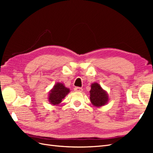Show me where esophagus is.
<instances>
[{"mask_svg": "<svg viewBox=\"0 0 153 153\" xmlns=\"http://www.w3.org/2000/svg\"><path fill=\"white\" fill-rule=\"evenodd\" d=\"M74 91H76V92H81L83 91V89L81 87H76L74 88Z\"/></svg>", "mask_w": 153, "mask_h": 153, "instance_id": "esophagus-1", "label": "esophagus"}]
</instances>
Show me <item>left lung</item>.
Instances as JSON below:
<instances>
[{"instance_id":"left-lung-1","label":"left lung","mask_w":153,"mask_h":153,"mask_svg":"<svg viewBox=\"0 0 153 153\" xmlns=\"http://www.w3.org/2000/svg\"><path fill=\"white\" fill-rule=\"evenodd\" d=\"M89 92L91 102L96 107H100L108 103V96L107 92L102 89L98 83L94 82L91 84V89Z\"/></svg>"}]
</instances>
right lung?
Returning <instances> with one entry per match:
<instances>
[{
    "mask_svg": "<svg viewBox=\"0 0 153 153\" xmlns=\"http://www.w3.org/2000/svg\"><path fill=\"white\" fill-rule=\"evenodd\" d=\"M69 92L70 90L69 88L66 87L64 84L57 82L49 92L48 101L53 105H58Z\"/></svg>",
    "mask_w": 153,
    "mask_h": 153,
    "instance_id": "1",
    "label": "right lung"
}]
</instances>
